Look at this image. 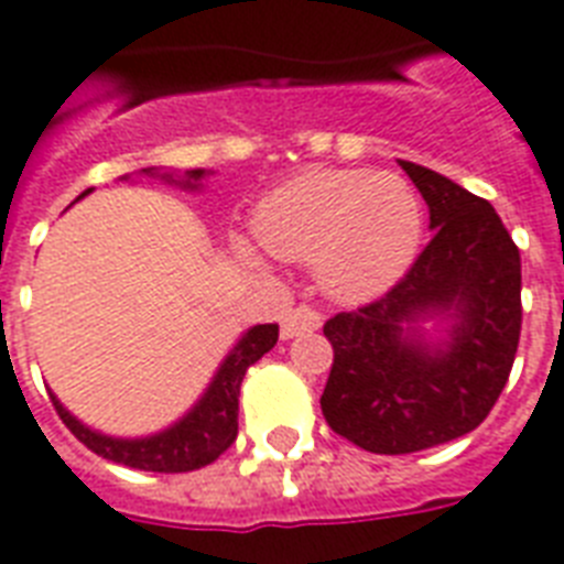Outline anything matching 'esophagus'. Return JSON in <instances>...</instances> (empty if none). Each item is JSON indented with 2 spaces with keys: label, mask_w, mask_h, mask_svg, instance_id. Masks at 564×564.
Returning <instances> with one entry per match:
<instances>
[{
  "label": "esophagus",
  "mask_w": 564,
  "mask_h": 564,
  "mask_svg": "<svg viewBox=\"0 0 564 564\" xmlns=\"http://www.w3.org/2000/svg\"><path fill=\"white\" fill-rule=\"evenodd\" d=\"M322 325V313L313 311L311 304H299L295 311H290L281 322V337L292 339L301 337V334H311Z\"/></svg>",
  "instance_id": "obj_1"
}]
</instances>
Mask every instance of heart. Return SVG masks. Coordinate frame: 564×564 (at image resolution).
Returning a JSON list of instances; mask_svg holds the SVG:
<instances>
[{
	"label": "heart",
	"instance_id": "obj_1",
	"mask_svg": "<svg viewBox=\"0 0 564 564\" xmlns=\"http://www.w3.org/2000/svg\"><path fill=\"white\" fill-rule=\"evenodd\" d=\"M253 234L281 260L313 263L334 299L369 301L393 290L416 263L425 209L402 174L316 167L260 200Z\"/></svg>",
	"mask_w": 564,
	"mask_h": 564
}]
</instances>
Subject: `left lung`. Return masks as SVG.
Listing matches in <instances>:
<instances>
[{
    "label": "left lung",
    "mask_w": 564,
    "mask_h": 564,
    "mask_svg": "<svg viewBox=\"0 0 564 564\" xmlns=\"http://www.w3.org/2000/svg\"><path fill=\"white\" fill-rule=\"evenodd\" d=\"M429 204L432 242L372 304L325 322L334 346L322 414L360 449L405 455L467 435L491 414L521 339V253L494 206L399 159ZM425 318L447 337L429 340Z\"/></svg>",
    "instance_id": "obj_1"
}]
</instances>
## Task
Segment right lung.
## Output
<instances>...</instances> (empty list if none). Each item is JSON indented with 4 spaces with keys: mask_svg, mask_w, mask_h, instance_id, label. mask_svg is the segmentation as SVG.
I'll use <instances>...</instances> for the list:
<instances>
[{
    "mask_svg": "<svg viewBox=\"0 0 564 564\" xmlns=\"http://www.w3.org/2000/svg\"><path fill=\"white\" fill-rule=\"evenodd\" d=\"M148 177H162L165 183H174L180 188H197L206 177L204 167L186 171V177L174 180V174H162L156 167H144ZM91 192V188H88ZM85 192V195H88ZM278 343V325H253L242 339L236 343L234 351L227 355L225 364L218 367L215 378L206 387V393L195 402L183 420L167 425L165 432H156L150 437H109L94 432L85 423H79L67 408L50 393L55 411L62 416V423L79 437L82 444L91 453L102 455L123 467L150 473H188L200 470L206 464H213L227 446L236 441L239 432V387L251 364L263 358L265 351L274 349Z\"/></svg>",
    "mask_w": 564,
    "mask_h": 564,
    "instance_id": "right-lung-1",
    "label": "right lung"
}]
</instances>
